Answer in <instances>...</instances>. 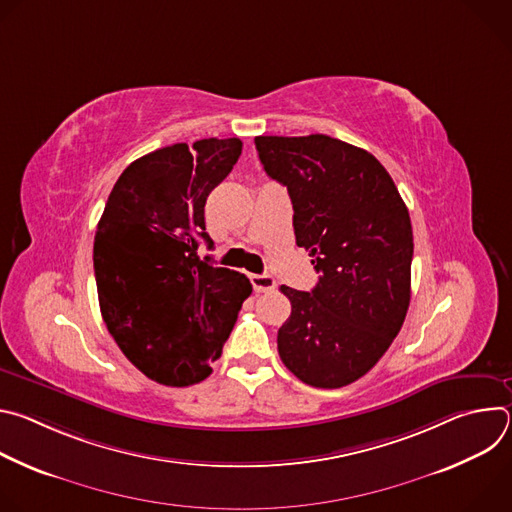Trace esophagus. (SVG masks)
I'll return each instance as SVG.
<instances>
[{
    "label": "esophagus",
    "mask_w": 512,
    "mask_h": 512,
    "mask_svg": "<svg viewBox=\"0 0 512 512\" xmlns=\"http://www.w3.org/2000/svg\"><path fill=\"white\" fill-rule=\"evenodd\" d=\"M249 279H251V283H253V289L255 291H273L275 287H277V283H275V279L271 277V275H267V273H263V275H257V273H253V275H249Z\"/></svg>",
    "instance_id": "1"
}]
</instances>
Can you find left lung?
<instances>
[{
    "label": "left lung",
    "instance_id": "1",
    "mask_svg": "<svg viewBox=\"0 0 512 512\" xmlns=\"http://www.w3.org/2000/svg\"><path fill=\"white\" fill-rule=\"evenodd\" d=\"M269 178L287 188L298 247L320 279L281 285L291 314L277 332L285 367L306 385L338 389L367 375L399 334L411 300L409 210L381 162L314 133L255 137Z\"/></svg>",
    "mask_w": 512,
    "mask_h": 512
}]
</instances>
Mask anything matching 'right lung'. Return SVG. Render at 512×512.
Masks as SVG:
<instances>
[{
    "instance_id": "add662e5",
    "label": "right lung",
    "mask_w": 512,
    "mask_h": 512,
    "mask_svg": "<svg viewBox=\"0 0 512 512\" xmlns=\"http://www.w3.org/2000/svg\"><path fill=\"white\" fill-rule=\"evenodd\" d=\"M239 137L174 143L131 162L97 225L93 263L101 316L121 352L168 387L204 381L221 356L251 281L198 257L212 239L208 194L237 164Z\"/></svg>"
}]
</instances>
